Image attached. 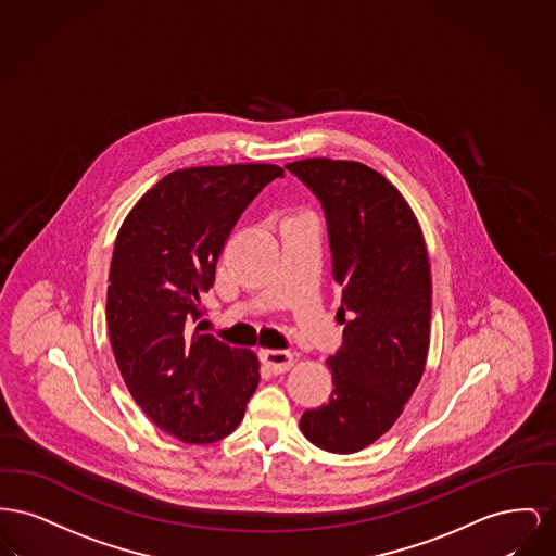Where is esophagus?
Returning a JSON list of instances; mask_svg holds the SVG:
<instances>
[{
	"mask_svg": "<svg viewBox=\"0 0 556 556\" xmlns=\"http://www.w3.org/2000/svg\"><path fill=\"white\" fill-rule=\"evenodd\" d=\"M260 359L271 375H282V372L291 370L292 364H294V357L289 351L262 350Z\"/></svg>",
	"mask_w": 556,
	"mask_h": 556,
	"instance_id": "1",
	"label": "esophagus"
}]
</instances>
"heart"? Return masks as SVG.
Returning <instances> with one entry per match:
<instances>
[{"label": "heart", "mask_w": 556, "mask_h": 556, "mask_svg": "<svg viewBox=\"0 0 556 556\" xmlns=\"http://www.w3.org/2000/svg\"><path fill=\"white\" fill-rule=\"evenodd\" d=\"M301 222H316V217L312 215V211L303 206H289L282 211V228L291 224H301Z\"/></svg>", "instance_id": "b5f03b06"}]
</instances>
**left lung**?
I'll list each match as a JSON object with an SVG mask.
<instances>
[{
    "label": "left lung",
    "mask_w": 556,
    "mask_h": 556,
    "mask_svg": "<svg viewBox=\"0 0 556 556\" xmlns=\"http://www.w3.org/2000/svg\"><path fill=\"white\" fill-rule=\"evenodd\" d=\"M287 169L320 199L341 292L343 345L326 359L332 395L301 416V433L332 454L384 435L418 387L431 341V265L402 192L357 161L301 159Z\"/></svg>",
    "instance_id": "8db88e82"
}]
</instances>
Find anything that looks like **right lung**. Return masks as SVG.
<instances>
[{
    "label": "right lung",
    "mask_w": 556,
    "mask_h": 556,
    "mask_svg": "<svg viewBox=\"0 0 556 556\" xmlns=\"http://www.w3.org/2000/svg\"><path fill=\"white\" fill-rule=\"evenodd\" d=\"M285 169L271 163L188 167L156 181L118 228L106 321L118 372L165 433L205 445L240 425L260 359L192 330L240 213Z\"/></svg>",
    "instance_id": "add662e5"
}]
</instances>
